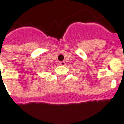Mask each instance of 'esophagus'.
Instances as JSON below:
<instances>
[{"mask_svg": "<svg viewBox=\"0 0 124 124\" xmlns=\"http://www.w3.org/2000/svg\"><path fill=\"white\" fill-rule=\"evenodd\" d=\"M59 64H60L61 65L64 66V65H65V61H61V62H59Z\"/></svg>", "mask_w": 124, "mask_h": 124, "instance_id": "34e87169", "label": "esophagus"}]
</instances>
